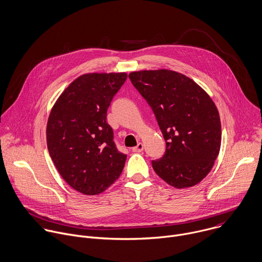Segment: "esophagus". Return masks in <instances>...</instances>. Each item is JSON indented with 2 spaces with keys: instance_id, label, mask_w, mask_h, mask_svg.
Masks as SVG:
<instances>
[{
  "instance_id": "34e87169",
  "label": "esophagus",
  "mask_w": 262,
  "mask_h": 262,
  "mask_svg": "<svg viewBox=\"0 0 262 262\" xmlns=\"http://www.w3.org/2000/svg\"><path fill=\"white\" fill-rule=\"evenodd\" d=\"M143 149H144V145L142 143H138V145L133 148V151L134 152H142Z\"/></svg>"
}]
</instances>
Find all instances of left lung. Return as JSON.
<instances>
[{
    "instance_id": "1",
    "label": "left lung",
    "mask_w": 262,
    "mask_h": 262,
    "mask_svg": "<svg viewBox=\"0 0 262 262\" xmlns=\"http://www.w3.org/2000/svg\"><path fill=\"white\" fill-rule=\"evenodd\" d=\"M133 85L156 117L166 148L152 160L157 175L175 188L200 183L221 146V122L210 96L192 79L170 70L132 72Z\"/></svg>"
}]
</instances>
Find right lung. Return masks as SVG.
Listing matches in <instances>:
<instances>
[{"mask_svg": "<svg viewBox=\"0 0 262 262\" xmlns=\"http://www.w3.org/2000/svg\"><path fill=\"white\" fill-rule=\"evenodd\" d=\"M126 73H90L75 79L53 105L46 140L62 179L75 190L96 195L120 176L126 155L113 141L107 110Z\"/></svg>", "mask_w": 262, "mask_h": 262, "instance_id": "obj_1", "label": "right lung"}]
</instances>
